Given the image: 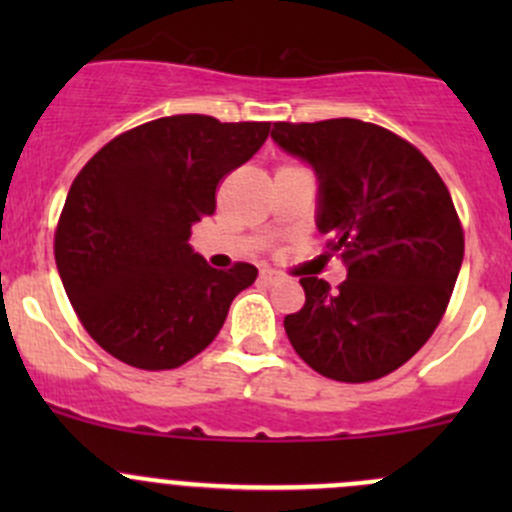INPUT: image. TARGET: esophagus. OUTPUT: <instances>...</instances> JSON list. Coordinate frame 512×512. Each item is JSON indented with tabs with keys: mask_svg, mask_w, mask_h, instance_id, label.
Returning <instances> with one entry per match:
<instances>
[{
	"mask_svg": "<svg viewBox=\"0 0 512 512\" xmlns=\"http://www.w3.org/2000/svg\"><path fill=\"white\" fill-rule=\"evenodd\" d=\"M260 280L267 282V285H272V282H277V272L270 270V267H265V270H260Z\"/></svg>",
	"mask_w": 512,
	"mask_h": 512,
	"instance_id": "34e87169",
	"label": "esophagus"
}]
</instances>
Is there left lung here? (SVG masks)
Returning <instances> with one entry per match:
<instances>
[{
    "instance_id": "1",
    "label": "left lung",
    "mask_w": 512,
    "mask_h": 512,
    "mask_svg": "<svg viewBox=\"0 0 512 512\" xmlns=\"http://www.w3.org/2000/svg\"><path fill=\"white\" fill-rule=\"evenodd\" d=\"M272 141L317 175L314 223L339 252L337 289L302 277L285 317L294 352L334 381H374L441 322L463 262V230L441 175L411 143L356 118L275 123Z\"/></svg>"
}]
</instances>
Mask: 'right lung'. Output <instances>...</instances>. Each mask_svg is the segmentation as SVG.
<instances>
[{
	"instance_id": "right-lung-1",
	"label": "right lung",
	"mask_w": 512,
	"mask_h": 512,
	"mask_svg": "<svg viewBox=\"0 0 512 512\" xmlns=\"http://www.w3.org/2000/svg\"><path fill=\"white\" fill-rule=\"evenodd\" d=\"M270 136V123L183 113L113 138L66 195L54 255L86 332L136 369H175L203 352L257 267L215 270L190 227L215 213V188Z\"/></svg>"
}]
</instances>
